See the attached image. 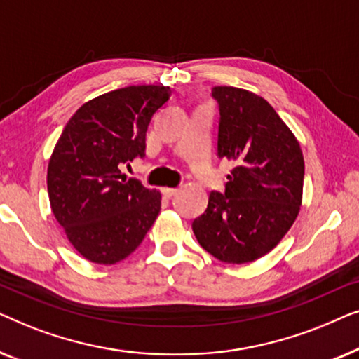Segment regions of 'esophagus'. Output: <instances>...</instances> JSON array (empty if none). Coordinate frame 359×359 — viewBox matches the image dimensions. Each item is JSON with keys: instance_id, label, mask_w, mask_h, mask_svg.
Masks as SVG:
<instances>
[{"instance_id": "34e87169", "label": "esophagus", "mask_w": 359, "mask_h": 359, "mask_svg": "<svg viewBox=\"0 0 359 359\" xmlns=\"http://www.w3.org/2000/svg\"><path fill=\"white\" fill-rule=\"evenodd\" d=\"M161 193H163L165 198H173V196L178 194V189H176V188H163V189H161Z\"/></svg>"}]
</instances>
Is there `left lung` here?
I'll return each mask as SVG.
<instances>
[{
  "mask_svg": "<svg viewBox=\"0 0 359 359\" xmlns=\"http://www.w3.org/2000/svg\"><path fill=\"white\" fill-rule=\"evenodd\" d=\"M217 151L233 168L224 193L210 191L193 232L220 262L242 264L276 247L301 208L304 158L292 132L263 97L233 86H214Z\"/></svg>",
  "mask_w": 359,
  "mask_h": 359,
  "instance_id": "left-lung-1",
  "label": "left lung"
}]
</instances>
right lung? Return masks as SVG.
I'll list each match as a JSON object with an SVG mask.
<instances>
[{
	"instance_id": "1",
	"label": "right lung",
	"mask_w": 359,
	"mask_h": 359,
	"mask_svg": "<svg viewBox=\"0 0 359 359\" xmlns=\"http://www.w3.org/2000/svg\"><path fill=\"white\" fill-rule=\"evenodd\" d=\"M168 86H127L78 109L48 161L52 212L86 259L114 264L139 247L160 212V193L121 173L145 156L151 117L170 100Z\"/></svg>"
}]
</instances>
